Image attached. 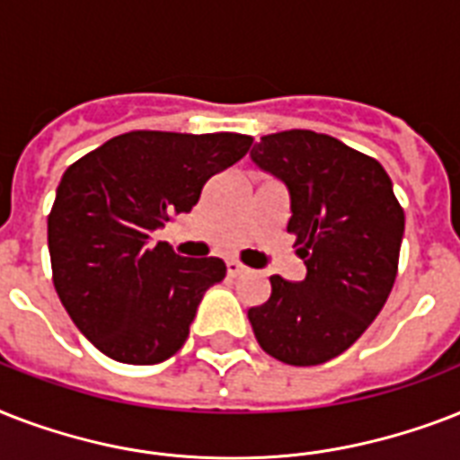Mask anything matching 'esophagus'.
Instances as JSON below:
<instances>
[{"label":"esophagus","mask_w":460,"mask_h":460,"mask_svg":"<svg viewBox=\"0 0 460 460\" xmlns=\"http://www.w3.org/2000/svg\"><path fill=\"white\" fill-rule=\"evenodd\" d=\"M226 270H229L231 277H243V274L251 272V270H248L245 265H241L238 260H229V262H226Z\"/></svg>","instance_id":"1"}]
</instances>
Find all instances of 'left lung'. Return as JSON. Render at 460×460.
Instances as JSON below:
<instances>
[{"instance_id":"8db88e82","label":"left lung","mask_w":460,"mask_h":460,"mask_svg":"<svg viewBox=\"0 0 460 460\" xmlns=\"http://www.w3.org/2000/svg\"><path fill=\"white\" fill-rule=\"evenodd\" d=\"M251 159L288 190L305 279L270 277V301L248 310L255 339L287 365H322L360 339L392 294L403 209L377 159L314 131L260 138Z\"/></svg>"}]
</instances>
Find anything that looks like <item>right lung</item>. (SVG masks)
<instances>
[{
  "mask_svg": "<svg viewBox=\"0 0 460 460\" xmlns=\"http://www.w3.org/2000/svg\"><path fill=\"white\" fill-rule=\"evenodd\" d=\"M241 133L131 131L68 166L47 219L54 288L111 360L155 365L186 343L198 305L224 279L219 258L188 260L162 229L251 147Z\"/></svg>",
  "mask_w": 460,
  "mask_h": 460,
  "instance_id": "add662e5",
  "label": "right lung"
}]
</instances>
